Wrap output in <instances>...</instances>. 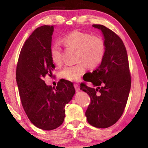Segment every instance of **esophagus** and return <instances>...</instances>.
Segmentation results:
<instances>
[{
    "instance_id": "1",
    "label": "esophagus",
    "mask_w": 148,
    "mask_h": 148,
    "mask_svg": "<svg viewBox=\"0 0 148 148\" xmlns=\"http://www.w3.org/2000/svg\"><path fill=\"white\" fill-rule=\"evenodd\" d=\"M74 88H75V90H76V92H79V85H78V84H74Z\"/></svg>"
}]
</instances>
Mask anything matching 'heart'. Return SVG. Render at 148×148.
<instances>
[{"instance_id": "1", "label": "heart", "mask_w": 148, "mask_h": 148, "mask_svg": "<svg viewBox=\"0 0 148 148\" xmlns=\"http://www.w3.org/2000/svg\"><path fill=\"white\" fill-rule=\"evenodd\" d=\"M66 48L77 49V64L66 65L60 71V76L70 81H77L86 69L98 66L103 60L106 53V45L101 37L92 36L88 33L75 30L64 36L60 40ZM50 57L56 65L62 62V48L58 43L50 48Z\"/></svg>"}]
</instances>
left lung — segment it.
Listing matches in <instances>:
<instances>
[{"mask_svg": "<svg viewBox=\"0 0 148 148\" xmlns=\"http://www.w3.org/2000/svg\"><path fill=\"white\" fill-rule=\"evenodd\" d=\"M102 33L106 53L101 64L84 81L97 88L81 84L91 102L85 112L88 122L96 128L112 126L120 118L126 106L131 86V77L126 48L118 35L102 25H93Z\"/></svg>", "mask_w": 148, "mask_h": 148, "instance_id": "obj_1", "label": "left lung"}]
</instances>
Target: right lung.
I'll use <instances>...</instances> for the list:
<instances>
[{
	"instance_id": "add662e5",
	"label": "right lung",
	"mask_w": 148,
	"mask_h": 148,
	"mask_svg": "<svg viewBox=\"0 0 148 148\" xmlns=\"http://www.w3.org/2000/svg\"><path fill=\"white\" fill-rule=\"evenodd\" d=\"M54 26L44 25L34 31L19 56L16 83L21 102L30 121L37 128L52 130L65 118V106L76 90L70 81H60L56 87L43 80L55 68L50 57Z\"/></svg>"
}]
</instances>
